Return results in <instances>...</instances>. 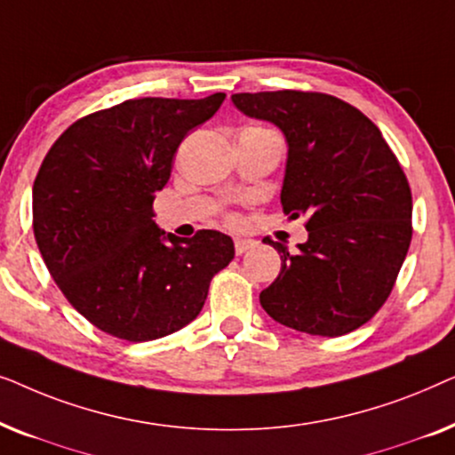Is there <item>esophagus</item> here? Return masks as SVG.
<instances>
[{
    "label": "esophagus",
    "instance_id": "obj_1",
    "mask_svg": "<svg viewBox=\"0 0 455 455\" xmlns=\"http://www.w3.org/2000/svg\"><path fill=\"white\" fill-rule=\"evenodd\" d=\"M234 246H235V254H244L246 251H251V248L254 246V240L235 238V240H234Z\"/></svg>",
    "mask_w": 455,
    "mask_h": 455
}]
</instances>
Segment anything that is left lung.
Returning a JSON list of instances; mask_svg holds the SVG:
<instances>
[{
	"instance_id": "left-lung-1",
	"label": "left lung",
	"mask_w": 455,
	"mask_h": 455,
	"mask_svg": "<svg viewBox=\"0 0 455 455\" xmlns=\"http://www.w3.org/2000/svg\"><path fill=\"white\" fill-rule=\"evenodd\" d=\"M238 111L271 122L288 142L283 213L307 217L308 240L282 252V271L260 291L273 321L338 338L383 307L412 240V195L379 128L323 92L232 95Z\"/></svg>"
}]
</instances>
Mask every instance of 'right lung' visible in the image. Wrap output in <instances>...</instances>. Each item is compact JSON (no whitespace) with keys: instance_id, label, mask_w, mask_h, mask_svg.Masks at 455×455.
Instances as JSON below:
<instances>
[{"instance_id":"right-lung-1","label":"right lung","mask_w":455,"mask_h":455,"mask_svg":"<svg viewBox=\"0 0 455 455\" xmlns=\"http://www.w3.org/2000/svg\"><path fill=\"white\" fill-rule=\"evenodd\" d=\"M223 99L124 101L74 122L43 159L33 186L36 246L68 302L101 331L128 341L178 331L234 259L226 234L178 238L153 220L180 142Z\"/></svg>"}]
</instances>
